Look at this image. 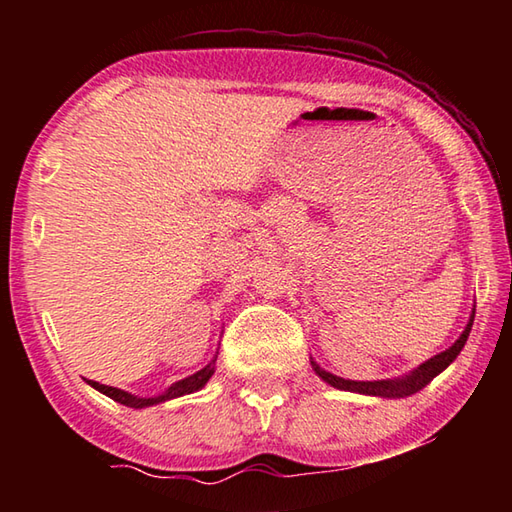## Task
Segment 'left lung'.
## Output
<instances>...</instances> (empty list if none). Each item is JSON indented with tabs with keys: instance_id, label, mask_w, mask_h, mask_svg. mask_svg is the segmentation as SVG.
<instances>
[{
	"instance_id": "left-lung-1",
	"label": "left lung",
	"mask_w": 512,
	"mask_h": 512,
	"mask_svg": "<svg viewBox=\"0 0 512 512\" xmlns=\"http://www.w3.org/2000/svg\"><path fill=\"white\" fill-rule=\"evenodd\" d=\"M474 314L476 311L472 309V316H470V323L465 325L463 334L458 336L456 343L452 348H447L445 352L436 354V357H431L429 361H424L422 366L415 368L409 375H404L400 379H379V381H352V379H343V377H336L332 372H327L318 366L316 361H311V368L316 370V375L327 381L329 386L334 388H341V391H350V393H361V395H377V397H409L413 393L422 391L424 386L429 384L433 377H438L440 372H443L449 363H452L458 354H461L463 345L467 341V336H470V329L474 323Z\"/></svg>"
}]
</instances>
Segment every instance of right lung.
I'll return each mask as SVG.
<instances>
[{
	"mask_svg": "<svg viewBox=\"0 0 512 512\" xmlns=\"http://www.w3.org/2000/svg\"><path fill=\"white\" fill-rule=\"evenodd\" d=\"M214 363H216V357L207 363V366L203 370L194 372V375H189L185 379L176 381V384H171L167 391H164L162 395H155V397H137V395H131L126 391H121V388H112V386H106V384H99V381H92L88 379V384L92 388H97L99 393L108 395L110 400H115L119 404L124 406H131V409H144V406H153V404H160V402H167V400H173V397H180V395H189L194 391H201V388L210 381V377L214 375Z\"/></svg>",
	"mask_w": 512,
	"mask_h": 512,
	"instance_id": "add662e5",
	"label": "right lung"
}]
</instances>
